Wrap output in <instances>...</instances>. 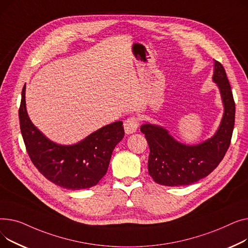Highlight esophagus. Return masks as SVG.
<instances>
[{"mask_svg":"<svg viewBox=\"0 0 248 248\" xmlns=\"http://www.w3.org/2000/svg\"><path fill=\"white\" fill-rule=\"evenodd\" d=\"M139 126V121L135 116H131L125 122H124V129L126 134H132L135 133Z\"/></svg>","mask_w":248,"mask_h":248,"instance_id":"obj_1","label":"esophagus"}]
</instances>
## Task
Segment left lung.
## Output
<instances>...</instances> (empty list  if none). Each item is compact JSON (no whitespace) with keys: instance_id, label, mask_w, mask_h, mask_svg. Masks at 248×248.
Wrapping results in <instances>:
<instances>
[{"instance_id":"left-lung-1","label":"left lung","mask_w":248,"mask_h":248,"mask_svg":"<svg viewBox=\"0 0 248 248\" xmlns=\"http://www.w3.org/2000/svg\"><path fill=\"white\" fill-rule=\"evenodd\" d=\"M212 80L219 89L224 108L219 127L212 137L189 145L176 140L162 126L149 122L141 126L150 148L148 172L156 183L165 186L193 184L206 177L223 159L234 128L235 104L225 70L217 61H214Z\"/></svg>"}]
</instances>
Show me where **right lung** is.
Masks as SVG:
<instances>
[{"mask_svg":"<svg viewBox=\"0 0 248 248\" xmlns=\"http://www.w3.org/2000/svg\"><path fill=\"white\" fill-rule=\"evenodd\" d=\"M19 118L26 149L33 164L48 180L71 190L95 186L106 174L113 150L124 137L123 122L116 121L76 144L53 142L29 118L26 85L22 91Z\"/></svg>","mask_w":248,"mask_h":248,"instance_id":"obj_1","label":"right lung"}]
</instances>
